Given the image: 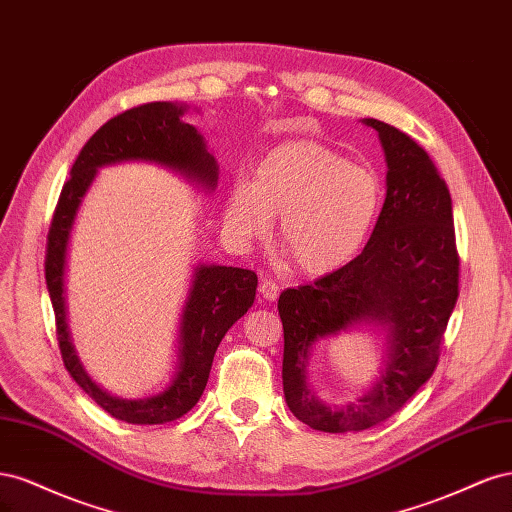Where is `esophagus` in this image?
I'll return each mask as SVG.
<instances>
[{
	"mask_svg": "<svg viewBox=\"0 0 512 512\" xmlns=\"http://www.w3.org/2000/svg\"><path fill=\"white\" fill-rule=\"evenodd\" d=\"M280 290H282V286L277 284L275 280H271V277H265V280H262V284H260V294L267 301H275L277 297H280Z\"/></svg>",
	"mask_w": 512,
	"mask_h": 512,
	"instance_id": "34e87169",
	"label": "esophagus"
}]
</instances>
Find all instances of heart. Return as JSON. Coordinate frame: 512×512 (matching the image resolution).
I'll return each mask as SVG.
<instances>
[{"mask_svg": "<svg viewBox=\"0 0 512 512\" xmlns=\"http://www.w3.org/2000/svg\"><path fill=\"white\" fill-rule=\"evenodd\" d=\"M374 168L316 141H286L260 158L254 183L237 181L224 224L237 241L265 239L280 215L277 245L305 275H329L361 254L382 211Z\"/></svg>", "mask_w": 512, "mask_h": 512, "instance_id": "heart-1", "label": "heart"}]
</instances>
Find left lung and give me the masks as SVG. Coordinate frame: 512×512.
<instances>
[{
    "mask_svg": "<svg viewBox=\"0 0 512 512\" xmlns=\"http://www.w3.org/2000/svg\"><path fill=\"white\" fill-rule=\"evenodd\" d=\"M363 123L378 132L389 166L376 228L346 267L288 288L277 301L286 404L301 423L327 433L374 427L421 389L438 365L459 297L453 203L438 168L408 134L378 119ZM361 321L387 331L385 367L365 396L331 409L308 389V354L320 338Z\"/></svg>",
    "mask_w": 512,
    "mask_h": 512,
    "instance_id": "1",
    "label": "left lung"
}]
</instances>
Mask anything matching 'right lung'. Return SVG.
Returning a JSON list of instances; mask_svg holds the SVG:
<instances>
[{"instance_id":"1","label":"right lung","mask_w":512,"mask_h":512,"mask_svg":"<svg viewBox=\"0 0 512 512\" xmlns=\"http://www.w3.org/2000/svg\"><path fill=\"white\" fill-rule=\"evenodd\" d=\"M188 106L151 102L106 121L89 138L72 164L64 183L46 241V288L55 309L61 359L76 384L111 416L132 425H162L190 412L203 395L215 350L226 331L256 299L258 277L250 269L198 265L183 305L179 324V359L175 376L166 389L145 399H119L102 391L89 378L76 356L68 331L66 307V256L70 232L83 198L94 183L98 168L117 162H156L196 181L207 190L218 185V162L207 151L205 138L181 117Z\"/></svg>"}]
</instances>
